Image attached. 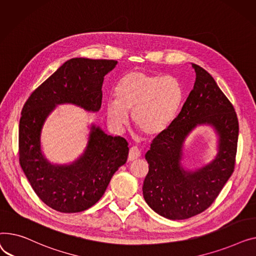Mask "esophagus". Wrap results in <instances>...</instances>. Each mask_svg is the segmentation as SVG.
Masks as SVG:
<instances>
[{
    "label": "esophagus",
    "instance_id": "34e87169",
    "mask_svg": "<svg viewBox=\"0 0 256 256\" xmlns=\"http://www.w3.org/2000/svg\"><path fill=\"white\" fill-rule=\"evenodd\" d=\"M140 156V151L138 146H132L129 151L128 155V161H133L135 159H138Z\"/></svg>",
    "mask_w": 256,
    "mask_h": 256
}]
</instances>
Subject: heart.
Segmentation results:
<instances>
[{"label":"heart","mask_w":256,"mask_h":256,"mask_svg":"<svg viewBox=\"0 0 256 256\" xmlns=\"http://www.w3.org/2000/svg\"><path fill=\"white\" fill-rule=\"evenodd\" d=\"M116 100H108L105 110L116 129L129 123L146 138H156L174 120L183 100V88L172 76H161L144 71H130L114 88Z\"/></svg>","instance_id":"1"}]
</instances>
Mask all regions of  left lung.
<instances>
[{
  "label": "left lung",
  "mask_w": 256,
  "mask_h": 256,
  "mask_svg": "<svg viewBox=\"0 0 256 256\" xmlns=\"http://www.w3.org/2000/svg\"><path fill=\"white\" fill-rule=\"evenodd\" d=\"M193 90L170 126L158 135L146 154L148 172L142 193L153 211L170 220L198 215L211 206L234 172L238 122L232 104L212 75L196 64ZM211 126L218 138V154L195 171L182 165V146L198 126Z\"/></svg>",
  "instance_id": "8db88e82"
}]
</instances>
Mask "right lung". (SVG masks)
<instances>
[{
  "label": "right lung",
  "mask_w": 256,
  "mask_h": 256,
  "mask_svg": "<svg viewBox=\"0 0 256 256\" xmlns=\"http://www.w3.org/2000/svg\"><path fill=\"white\" fill-rule=\"evenodd\" d=\"M114 60L73 58L39 86L24 105L20 121V163L37 196L61 213H78L94 206L106 190L114 174L128 157V142L90 127L84 153L69 164L50 163L42 153L41 132L60 104H74L97 112L102 102L104 76Z\"/></svg>",
  "instance_id": "right-lung-1"
}]
</instances>
